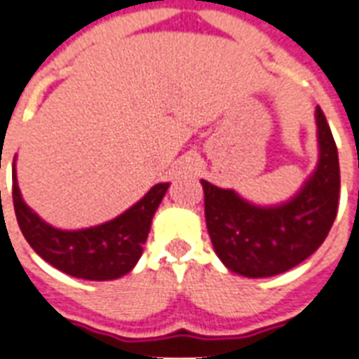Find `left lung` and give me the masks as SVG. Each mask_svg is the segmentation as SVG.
<instances>
[{"label":"left lung","instance_id":"8db88e82","mask_svg":"<svg viewBox=\"0 0 359 359\" xmlns=\"http://www.w3.org/2000/svg\"><path fill=\"white\" fill-rule=\"evenodd\" d=\"M317 171L304 190L287 205L261 208L201 180L205 190V219L216 255L231 272L245 278H270L283 273L318 250L328 236L339 207V156L337 145L317 108Z\"/></svg>","mask_w":359,"mask_h":359}]
</instances>
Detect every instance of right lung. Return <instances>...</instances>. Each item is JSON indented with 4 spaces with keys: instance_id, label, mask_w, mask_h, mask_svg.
I'll list each match as a JSON object with an SVG mask.
<instances>
[{
    "instance_id": "1",
    "label": "right lung",
    "mask_w": 359,
    "mask_h": 359,
    "mask_svg": "<svg viewBox=\"0 0 359 359\" xmlns=\"http://www.w3.org/2000/svg\"><path fill=\"white\" fill-rule=\"evenodd\" d=\"M169 184L152 186L141 201L108 224L91 229L61 231L44 224L20 196L13 169V203L20 231L29 245L61 272L72 278L106 281L128 273L141 257L152 216Z\"/></svg>"
}]
</instances>
